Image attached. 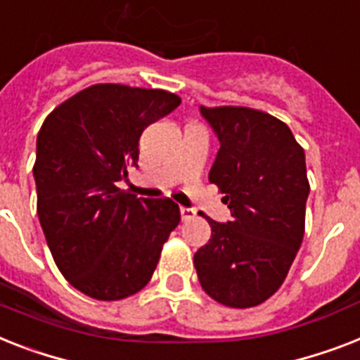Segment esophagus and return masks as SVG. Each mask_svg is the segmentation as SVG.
Listing matches in <instances>:
<instances>
[{"mask_svg": "<svg viewBox=\"0 0 360 360\" xmlns=\"http://www.w3.org/2000/svg\"><path fill=\"white\" fill-rule=\"evenodd\" d=\"M179 212H181V220H190V218H194L195 216V210L188 209V207H181Z\"/></svg>", "mask_w": 360, "mask_h": 360, "instance_id": "1", "label": "esophagus"}]
</instances>
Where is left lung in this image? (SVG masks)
Instances as JSON below:
<instances>
[{
    "label": "left lung",
    "mask_w": 360,
    "mask_h": 360,
    "mask_svg": "<svg viewBox=\"0 0 360 360\" xmlns=\"http://www.w3.org/2000/svg\"><path fill=\"white\" fill-rule=\"evenodd\" d=\"M220 140L209 181L231 221L203 214L212 235L195 251L201 288L233 309L261 305L283 285L305 233V151L288 125L250 107H200Z\"/></svg>",
    "instance_id": "8db88e82"
}]
</instances>
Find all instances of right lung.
Segmentation results:
<instances>
[{
  "label": "right lung",
  "instance_id": "add662e5",
  "mask_svg": "<svg viewBox=\"0 0 360 360\" xmlns=\"http://www.w3.org/2000/svg\"><path fill=\"white\" fill-rule=\"evenodd\" d=\"M159 89L92 84L60 103L37 136V212L53 261L68 283L99 302L142 290L181 220L168 198L118 188L139 166V140L179 107Z\"/></svg>",
  "mask_w": 360,
  "mask_h": 360
}]
</instances>
